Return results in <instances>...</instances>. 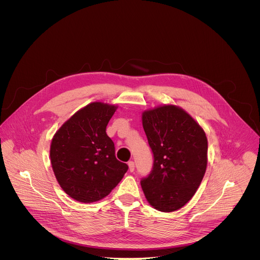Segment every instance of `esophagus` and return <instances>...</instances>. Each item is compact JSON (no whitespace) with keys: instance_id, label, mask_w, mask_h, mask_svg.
Masks as SVG:
<instances>
[{"instance_id":"obj_1","label":"esophagus","mask_w":260,"mask_h":260,"mask_svg":"<svg viewBox=\"0 0 260 260\" xmlns=\"http://www.w3.org/2000/svg\"><path fill=\"white\" fill-rule=\"evenodd\" d=\"M128 166H129L130 172H133L134 169H135V163H134L133 161H129V162H128Z\"/></svg>"}]
</instances>
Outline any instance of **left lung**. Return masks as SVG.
Here are the masks:
<instances>
[{"label": "left lung", "mask_w": 260, "mask_h": 260, "mask_svg": "<svg viewBox=\"0 0 260 260\" xmlns=\"http://www.w3.org/2000/svg\"><path fill=\"white\" fill-rule=\"evenodd\" d=\"M142 125L154 155L152 171L141 180L145 197L159 211L178 210L193 197L205 174V132L175 105L143 112Z\"/></svg>", "instance_id": "8db88e82"}]
</instances>
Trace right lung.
Masks as SVG:
<instances>
[{"label":"right lung","instance_id":"right-lung-1","mask_svg":"<svg viewBox=\"0 0 260 260\" xmlns=\"http://www.w3.org/2000/svg\"><path fill=\"white\" fill-rule=\"evenodd\" d=\"M117 106L93 102L76 112L55 133L51 164L61 188L76 201L92 203L106 197L128 170L115 157L106 133Z\"/></svg>","mask_w":260,"mask_h":260}]
</instances>
